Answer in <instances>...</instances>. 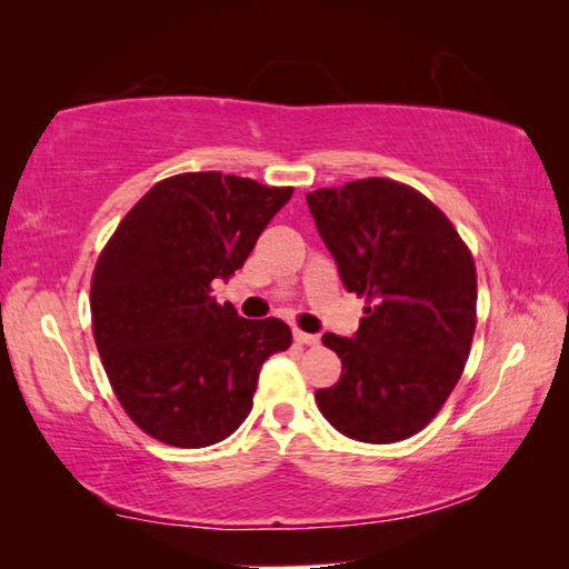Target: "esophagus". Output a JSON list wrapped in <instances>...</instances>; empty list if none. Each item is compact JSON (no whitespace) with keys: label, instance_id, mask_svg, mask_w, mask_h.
<instances>
[{"label":"esophagus","instance_id":"1","mask_svg":"<svg viewBox=\"0 0 569 569\" xmlns=\"http://www.w3.org/2000/svg\"><path fill=\"white\" fill-rule=\"evenodd\" d=\"M293 339H296V343H301V346H319L321 343L319 336L306 333V331H293Z\"/></svg>","mask_w":569,"mask_h":569}]
</instances>
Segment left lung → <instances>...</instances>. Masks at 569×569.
<instances>
[{
  "label": "left lung",
  "instance_id": "8db88e82",
  "mask_svg": "<svg viewBox=\"0 0 569 569\" xmlns=\"http://www.w3.org/2000/svg\"><path fill=\"white\" fill-rule=\"evenodd\" d=\"M306 200L343 286L366 301L353 339L323 333L343 369L316 403L349 439H409L445 407L469 359L471 250L427 196L397 180L363 178Z\"/></svg>",
  "mask_w": 569,
  "mask_h": 569
}]
</instances>
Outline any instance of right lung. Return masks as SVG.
<instances>
[{"label": "right lung", "instance_id": "obj_1", "mask_svg": "<svg viewBox=\"0 0 569 569\" xmlns=\"http://www.w3.org/2000/svg\"><path fill=\"white\" fill-rule=\"evenodd\" d=\"M291 196L216 170L180 172L156 182L102 248L94 343L124 413L162 445L200 449L233 435L263 361L291 346L281 319H240L210 296Z\"/></svg>", "mask_w": 569, "mask_h": 569}]
</instances>
